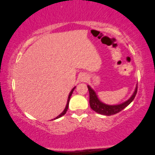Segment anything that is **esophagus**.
I'll use <instances>...</instances> for the list:
<instances>
[{
  "instance_id": "esophagus-1",
  "label": "esophagus",
  "mask_w": 155,
  "mask_h": 155,
  "mask_svg": "<svg viewBox=\"0 0 155 155\" xmlns=\"http://www.w3.org/2000/svg\"><path fill=\"white\" fill-rule=\"evenodd\" d=\"M80 80L81 81H86L87 80V77H85V75H83L82 77H81V78H80Z\"/></svg>"
}]
</instances>
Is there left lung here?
<instances>
[{
	"instance_id": "1",
	"label": "left lung",
	"mask_w": 155,
	"mask_h": 155,
	"mask_svg": "<svg viewBox=\"0 0 155 155\" xmlns=\"http://www.w3.org/2000/svg\"><path fill=\"white\" fill-rule=\"evenodd\" d=\"M87 87L88 91H89V103L91 108L93 110L95 111L96 113L107 116L115 115V114L122 110L124 108H125L126 106H128L133 101L134 98L135 97L137 92V86L133 94L125 102H123L122 104L117 105H107L104 103L101 102L99 100L94 90H93L90 86L88 85Z\"/></svg>"
}]
</instances>
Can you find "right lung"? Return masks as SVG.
<instances>
[{
  "label": "right lung",
  "mask_w": 155,
  "mask_h": 155,
  "mask_svg": "<svg viewBox=\"0 0 155 155\" xmlns=\"http://www.w3.org/2000/svg\"><path fill=\"white\" fill-rule=\"evenodd\" d=\"M75 87L73 88V89L71 90V92H70V93H69V95H68V100H67V106H66V107H65V108H64V110H63V112H62V113H61L60 115H58V117H56L54 118V120H56V119H58V118H60V117H61L63 116V115H65L66 113H67V109H68V103H69V100H70L71 96L72 93H73V91H74V89H75Z\"/></svg>",
  "instance_id": "obj_1"
}]
</instances>
